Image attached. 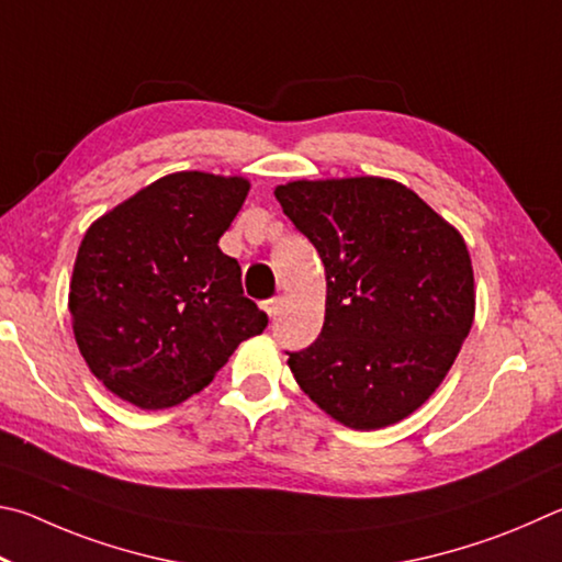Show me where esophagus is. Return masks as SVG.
Listing matches in <instances>:
<instances>
[{"label": "esophagus", "instance_id": "1", "mask_svg": "<svg viewBox=\"0 0 562 562\" xmlns=\"http://www.w3.org/2000/svg\"><path fill=\"white\" fill-rule=\"evenodd\" d=\"M281 303H283L281 296H273V299H269V301H263L261 308H263L266 313H269V318H276V316H279V311H281Z\"/></svg>", "mask_w": 562, "mask_h": 562}]
</instances>
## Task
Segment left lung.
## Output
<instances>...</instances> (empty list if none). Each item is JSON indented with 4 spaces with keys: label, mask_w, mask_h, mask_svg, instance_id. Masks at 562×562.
<instances>
[{
    "label": "left lung",
    "mask_w": 562,
    "mask_h": 562,
    "mask_svg": "<svg viewBox=\"0 0 562 562\" xmlns=\"http://www.w3.org/2000/svg\"><path fill=\"white\" fill-rule=\"evenodd\" d=\"M276 200L326 266V323L286 352L301 390L352 429L405 419L439 387L474 323L461 234L382 177L289 182Z\"/></svg>",
    "instance_id": "left-lung-1"
}]
</instances>
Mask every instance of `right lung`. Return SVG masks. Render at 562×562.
Wrapping results in <instances>:
<instances>
[{"label":"right lung","mask_w":562,"mask_h":562,"mask_svg":"<svg viewBox=\"0 0 562 562\" xmlns=\"http://www.w3.org/2000/svg\"><path fill=\"white\" fill-rule=\"evenodd\" d=\"M246 192L241 177L167 175L86 232L68 311L88 368L117 397L180 405L269 326L220 249Z\"/></svg>","instance_id":"1"}]
</instances>
